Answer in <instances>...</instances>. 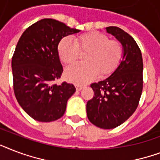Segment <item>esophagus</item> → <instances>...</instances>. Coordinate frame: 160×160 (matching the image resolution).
Instances as JSON below:
<instances>
[{
    "label": "esophagus",
    "mask_w": 160,
    "mask_h": 160,
    "mask_svg": "<svg viewBox=\"0 0 160 160\" xmlns=\"http://www.w3.org/2000/svg\"><path fill=\"white\" fill-rule=\"evenodd\" d=\"M75 88L77 90H81L84 88V86L82 85H75Z\"/></svg>",
    "instance_id": "1"
}]
</instances>
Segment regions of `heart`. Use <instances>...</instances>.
I'll list each match as a JSON object with an SVG mask.
<instances>
[{
    "instance_id": "b5f03b06",
    "label": "heart",
    "mask_w": 160,
    "mask_h": 160,
    "mask_svg": "<svg viewBox=\"0 0 160 160\" xmlns=\"http://www.w3.org/2000/svg\"><path fill=\"white\" fill-rule=\"evenodd\" d=\"M84 63L70 66L65 70L69 81L84 84L97 75L100 78L109 76L116 70L124 55L122 44L117 40L99 32H88L75 36L73 41L62 39L58 46V54L64 64L70 65L84 53Z\"/></svg>"
}]
</instances>
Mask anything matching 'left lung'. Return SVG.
Segmentation results:
<instances>
[{
	"mask_svg": "<svg viewBox=\"0 0 160 160\" xmlns=\"http://www.w3.org/2000/svg\"><path fill=\"white\" fill-rule=\"evenodd\" d=\"M122 44L121 62L109 77L90 87L95 96L87 102V117L101 129L116 128L125 122L139 105L143 90V59L140 49L130 35L116 26L106 27Z\"/></svg>",
	"mask_w": 160,
	"mask_h": 160,
	"instance_id": "obj_1",
	"label": "left lung"
}]
</instances>
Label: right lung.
<instances>
[{"mask_svg":"<svg viewBox=\"0 0 160 160\" xmlns=\"http://www.w3.org/2000/svg\"><path fill=\"white\" fill-rule=\"evenodd\" d=\"M79 31L54 19H42L29 26L18 41L11 60L14 93L21 108L37 121L62 117L76 90L72 84L54 81L63 72L58 45L63 37Z\"/></svg>","mask_w":160,"mask_h":160,"instance_id":"add662e5","label":"right lung"}]
</instances>
